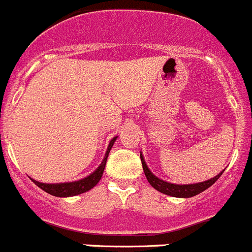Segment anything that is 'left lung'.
I'll list each match as a JSON object with an SVG mask.
<instances>
[{
    "label": "left lung",
    "mask_w": 252,
    "mask_h": 252,
    "mask_svg": "<svg viewBox=\"0 0 252 252\" xmlns=\"http://www.w3.org/2000/svg\"><path fill=\"white\" fill-rule=\"evenodd\" d=\"M141 161H142V166H143V171L146 174V178L148 180V183L153 186L156 190H158L159 192L161 193H165V195L169 196H173V197H192V196L198 195V193L203 192L205 190H207L210 186L213 185L220 175L223 174L221 171L220 174H218L217 176L212 178L211 180L207 181H203V183H198V184H191V185H175V184H170V183H166V181L160 180L158 179L157 176H154L153 174L149 171L148 166H147L146 161H144L143 157L141 154Z\"/></svg>",
    "instance_id": "obj_1"
}]
</instances>
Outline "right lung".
Here are the masks:
<instances>
[{
  "mask_svg": "<svg viewBox=\"0 0 252 252\" xmlns=\"http://www.w3.org/2000/svg\"><path fill=\"white\" fill-rule=\"evenodd\" d=\"M118 137H114L110 141L108 147V151H106L105 157H104V160L101 161V164L99 165V168L94 171L93 174H91L87 178L82 179L79 181H74V183H63V184H42L39 183V181L33 180V183L35 184L36 186L44 190L45 192L50 193L52 196H56V197H69V196H76L79 195V193H83L89 191L91 189H93L96 184L99 183V180L101 179L104 173V169H105L106 159H108L109 152H110L111 147H113L114 142Z\"/></svg>",
  "mask_w": 252,
  "mask_h": 252,
  "instance_id": "add662e5",
  "label": "right lung"
}]
</instances>
